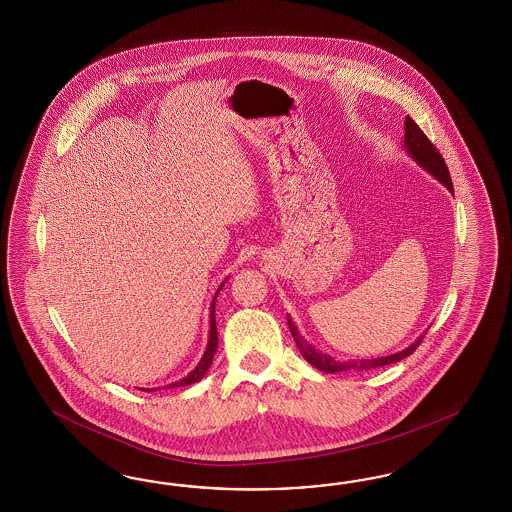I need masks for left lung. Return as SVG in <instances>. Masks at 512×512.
I'll use <instances>...</instances> for the list:
<instances>
[{"mask_svg":"<svg viewBox=\"0 0 512 512\" xmlns=\"http://www.w3.org/2000/svg\"><path fill=\"white\" fill-rule=\"evenodd\" d=\"M403 129H405L403 140H405V148H407V152L413 155V157L417 159V163H420L426 171L432 172L439 182H443V184L449 187L450 191H452V180H450L449 167H447V163H445L443 155L439 154V150L435 148L434 142L424 135V131L420 129L417 122H415L413 118H409V116L405 118V125H403ZM287 321H289V330H291V334H293V338H295L296 345H298V349H300L302 357L306 358V360L310 362L311 366H315L317 370H321V372L326 373L343 372V370H373V368L387 366V364H392V362H400L402 358L413 355V351L419 347L420 341H422V338H420V340L415 341L411 347H407L405 351H400V353L390 355V357L338 362V360L328 357L325 353L315 351V349L311 347L310 343L298 334L295 323H293L291 319H287Z\"/></svg>","mask_w":512,"mask_h":512,"instance_id":"8db88e82","label":"left lung"}]
</instances>
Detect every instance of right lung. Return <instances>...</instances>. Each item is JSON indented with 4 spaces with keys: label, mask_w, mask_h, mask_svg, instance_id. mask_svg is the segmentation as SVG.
<instances>
[{
    "label": "right lung",
    "mask_w": 512,
    "mask_h": 512,
    "mask_svg": "<svg viewBox=\"0 0 512 512\" xmlns=\"http://www.w3.org/2000/svg\"><path fill=\"white\" fill-rule=\"evenodd\" d=\"M216 308H214V304H212V325H210V340H208V347H206V353H204V357L201 358V362H199V366L193 370V372L189 373L187 377H184L182 381H178V383H172L169 387H186V385H191V383H197L199 379H202V375L206 373V370L210 368V364H212V358H214V353H216L217 349V328H216Z\"/></svg>",
    "instance_id": "obj_1"
}]
</instances>
